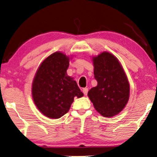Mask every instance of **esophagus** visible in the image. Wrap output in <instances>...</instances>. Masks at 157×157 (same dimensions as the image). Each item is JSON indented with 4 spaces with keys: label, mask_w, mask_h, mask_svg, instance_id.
Instances as JSON below:
<instances>
[{
    "label": "esophagus",
    "mask_w": 157,
    "mask_h": 157,
    "mask_svg": "<svg viewBox=\"0 0 157 157\" xmlns=\"http://www.w3.org/2000/svg\"><path fill=\"white\" fill-rule=\"evenodd\" d=\"M82 92H83V94H85V95L86 96L87 94V92H88V88L85 87V88L82 89Z\"/></svg>",
    "instance_id": "34e87169"
}]
</instances>
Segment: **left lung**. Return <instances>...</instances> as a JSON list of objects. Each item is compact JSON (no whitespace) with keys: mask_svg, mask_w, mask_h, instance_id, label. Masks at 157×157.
<instances>
[{"mask_svg":"<svg viewBox=\"0 0 157 157\" xmlns=\"http://www.w3.org/2000/svg\"><path fill=\"white\" fill-rule=\"evenodd\" d=\"M96 87L87 96L96 110L106 117H113L122 111L128 103L130 84L122 64L109 52L92 57Z\"/></svg>","mask_w":157,"mask_h":157,"instance_id":"8db88e82","label":"left lung"}]
</instances>
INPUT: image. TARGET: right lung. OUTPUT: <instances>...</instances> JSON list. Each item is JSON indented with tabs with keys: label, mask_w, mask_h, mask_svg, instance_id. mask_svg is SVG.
<instances>
[{
	"label": "right lung",
	"mask_w": 157,
	"mask_h": 157,
	"mask_svg": "<svg viewBox=\"0 0 157 157\" xmlns=\"http://www.w3.org/2000/svg\"><path fill=\"white\" fill-rule=\"evenodd\" d=\"M62 52H55L38 67L32 82V98L41 113L51 119H58L70 110L74 98H81L76 82L67 75L70 59Z\"/></svg>",
	"instance_id": "right-lung-1"
}]
</instances>
